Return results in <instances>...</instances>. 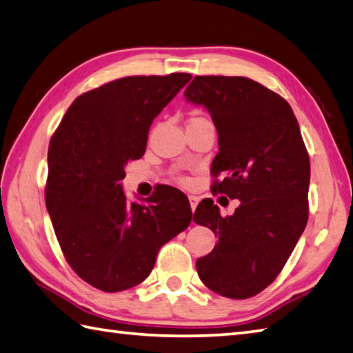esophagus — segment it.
<instances>
[{
    "mask_svg": "<svg viewBox=\"0 0 353 353\" xmlns=\"http://www.w3.org/2000/svg\"><path fill=\"white\" fill-rule=\"evenodd\" d=\"M189 203H190V209L192 212H195L196 205H198V198L194 196V195H189Z\"/></svg>",
    "mask_w": 353,
    "mask_h": 353,
    "instance_id": "34e87169",
    "label": "esophagus"
}]
</instances>
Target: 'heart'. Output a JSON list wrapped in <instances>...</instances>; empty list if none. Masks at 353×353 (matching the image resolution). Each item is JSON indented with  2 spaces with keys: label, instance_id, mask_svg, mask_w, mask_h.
<instances>
[{
  "label": "heart",
  "instance_id": "heart-1",
  "mask_svg": "<svg viewBox=\"0 0 353 353\" xmlns=\"http://www.w3.org/2000/svg\"><path fill=\"white\" fill-rule=\"evenodd\" d=\"M204 117H199V115H194V117H190L189 118V123H194V121H204ZM178 181L179 183H185V179L184 178H178Z\"/></svg>",
  "mask_w": 353,
  "mask_h": 353
}]
</instances>
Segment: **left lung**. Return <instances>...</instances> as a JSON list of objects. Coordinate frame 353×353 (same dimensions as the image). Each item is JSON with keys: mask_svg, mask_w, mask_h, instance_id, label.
Masks as SVG:
<instances>
[{"mask_svg": "<svg viewBox=\"0 0 353 353\" xmlns=\"http://www.w3.org/2000/svg\"><path fill=\"white\" fill-rule=\"evenodd\" d=\"M184 95L209 110L218 132L210 174L223 179L212 192L239 199L230 216L210 198L198 204L194 221L218 244L196 272L215 294L245 300L274 283L307 224V149L289 103L254 79L195 77Z\"/></svg>", "mask_w": 353, "mask_h": 353, "instance_id": "left-lung-1", "label": "left lung"}]
</instances>
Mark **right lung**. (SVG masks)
Instances as JSON below:
<instances>
[{
    "label": "right lung",
    "mask_w": 353,
    "mask_h": 353,
    "mask_svg": "<svg viewBox=\"0 0 353 353\" xmlns=\"http://www.w3.org/2000/svg\"><path fill=\"white\" fill-rule=\"evenodd\" d=\"M190 73L125 77L79 95L50 138L46 208L65 261L103 292L143 283L158 250L192 221L190 205L170 192L128 203L121 188L129 161L145 152L158 117ZM189 203V201H188Z\"/></svg>",
    "instance_id": "obj_1"
}]
</instances>
